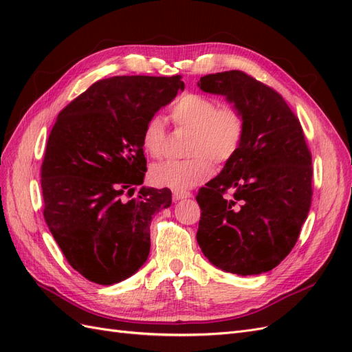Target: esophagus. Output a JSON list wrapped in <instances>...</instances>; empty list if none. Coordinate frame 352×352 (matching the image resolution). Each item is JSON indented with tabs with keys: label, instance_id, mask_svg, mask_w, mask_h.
I'll return each instance as SVG.
<instances>
[{
	"label": "esophagus",
	"instance_id": "esophagus-1",
	"mask_svg": "<svg viewBox=\"0 0 352 352\" xmlns=\"http://www.w3.org/2000/svg\"><path fill=\"white\" fill-rule=\"evenodd\" d=\"M190 192L189 190H173V199H182V198H189Z\"/></svg>",
	"mask_w": 352,
	"mask_h": 352
}]
</instances>
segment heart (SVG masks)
Wrapping results in <instances>:
<instances>
[{"instance_id": "obj_1", "label": "heart", "mask_w": 352, "mask_h": 352, "mask_svg": "<svg viewBox=\"0 0 352 352\" xmlns=\"http://www.w3.org/2000/svg\"><path fill=\"white\" fill-rule=\"evenodd\" d=\"M170 117L180 129L192 131L188 154L182 162H166L151 168V180L157 186L175 190L199 185L212 175V163L226 164L236 155L245 136V117L232 104H221L197 92H186L170 107ZM166 123L160 114L146 119L142 129V145L153 158L166 154Z\"/></svg>"}]
</instances>
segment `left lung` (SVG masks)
Returning <instances> with one entry per match:
<instances>
[{"mask_svg":"<svg viewBox=\"0 0 352 352\" xmlns=\"http://www.w3.org/2000/svg\"><path fill=\"white\" fill-rule=\"evenodd\" d=\"M198 87L225 95L245 117L239 151L197 194L199 248L225 272H269L292 251L311 206L301 123L279 92L245 72L207 74Z\"/></svg>","mask_w":352,"mask_h":352,"instance_id":"8db88e82","label":"left lung"}]
</instances>
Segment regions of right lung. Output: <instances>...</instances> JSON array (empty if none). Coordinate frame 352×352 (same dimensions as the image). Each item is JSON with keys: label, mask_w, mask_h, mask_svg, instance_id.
Wrapping results in <instances>:
<instances>
[{"label": "right lung", "mask_w": 352, "mask_h": 352, "mask_svg": "<svg viewBox=\"0 0 352 352\" xmlns=\"http://www.w3.org/2000/svg\"><path fill=\"white\" fill-rule=\"evenodd\" d=\"M184 88L180 74L101 79L52 126L41 166L44 219L67 263L94 283L122 282L148 258L153 214L172 192L141 186L142 129Z\"/></svg>", "instance_id": "add662e5"}]
</instances>
